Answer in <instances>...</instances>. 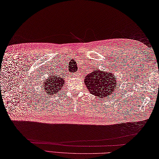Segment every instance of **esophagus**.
<instances>
[{"label":"esophagus","instance_id":"1","mask_svg":"<svg viewBox=\"0 0 159 159\" xmlns=\"http://www.w3.org/2000/svg\"><path fill=\"white\" fill-rule=\"evenodd\" d=\"M76 75H79V74H78V73H77V74H76Z\"/></svg>","mask_w":159,"mask_h":159}]
</instances>
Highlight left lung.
<instances>
[{"instance_id":"8db88e82","label":"left lung","mask_w":159,"mask_h":159,"mask_svg":"<svg viewBox=\"0 0 159 159\" xmlns=\"http://www.w3.org/2000/svg\"><path fill=\"white\" fill-rule=\"evenodd\" d=\"M115 74L100 70H93L84 77V83L89 93L98 98H109L116 92L119 84Z\"/></svg>"}]
</instances>
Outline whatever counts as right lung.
Instances as JSON below:
<instances>
[{
	"mask_svg": "<svg viewBox=\"0 0 159 159\" xmlns=\"http://www.w3.org/2000/svg\"><path fill=\"white\" fill-rule=\"evenodd\" d=\"M64 84V77L60 75L55 76V74L51 75L43 82V92L48 94V95H58L59 93L62 91V87Z\"/></svg>",
	"mask_w": 159,
	"mask_h": 159,
	"instance_id": "add662e5",
	"label": "right lung"
}]
</instances>
